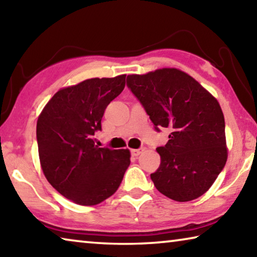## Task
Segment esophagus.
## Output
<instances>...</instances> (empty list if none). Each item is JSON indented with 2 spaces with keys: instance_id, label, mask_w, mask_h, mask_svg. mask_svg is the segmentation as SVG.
Returning a JSON list of instances; mask_svg holds the SVG:
<instances>
[{
  "instance_id": "34e87169",
  "label": "esophagus",
  "mask_w": 257,
  "mask_h": 257,
  "mask_svg": "<svg viewBox=\"0 0 257 257\" xmlns=\"http://www.w3.org/2000/svg\"><path fill=\"white\" fill-rule=\"evenodd\" d=\"M143 152H144V149H143V147H141V149L132 150V151H130V153H132V155H133V156H138L139 154H142Z\"/></svg>"
}]
</instances>
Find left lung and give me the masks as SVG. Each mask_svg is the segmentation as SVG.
Segmentation results:
<instances>
[{"label":"left lung","mask_w":257,"mask_h":257,"mask_svg":"<svg viewBox=\"0 0 257 257\" xmlns=\"http://www.w3.org/2000/svg\"><path fill=\"white\" fill-rule=\"evenodd\" d=\"M127 86L154 124L169 128L151 179L160 193L188 202L208 190L227 162L224 116L220 104L199 82L178 69L130 75Z\"/></svg>","instance_id":"obj_1"}]
</instances>
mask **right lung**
Here are the masks:
<instances>
[{"instance_id": "obj_1", "label": "right lung", "mask_w": 257, "mask_h": 257, "mask_svg": "<svg viewBox=\"0 0 257 257\" xmlns=\"http://www.w3.org/2000/svg\"><path fill=\"white\" fill-rule=\"evenodd\" d=\"M125 85V75L92 78L60 89L37 120L43 172L53 188L79 205H96L119 188L130 164L129 150L95 145L106 106Z\"/></svg>"}]
</instances>
